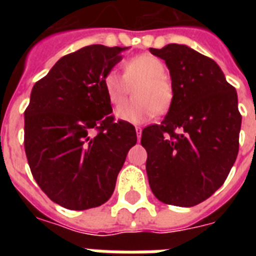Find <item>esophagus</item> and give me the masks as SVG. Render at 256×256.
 I'll return each mask as SVG.
<instances>
[{"label": "esophagus", "instance_id": "obj_1", "mask_svg": "<svg viewBox=\"0 0 256 256\" xmlns=\"http://www.w3.org/2000/svg\"><path fill=\"white\" fill-rule=\"evenodd\" d=\"M136 138H138V140H140V136H142V128L136 126Z\"/></svg>", "mask_w": 256, "mask_h": 256}]
</instances>
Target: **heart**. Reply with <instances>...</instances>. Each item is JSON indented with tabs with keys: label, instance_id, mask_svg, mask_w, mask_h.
<instances>
[{
	"label": "heart",
	"instance_id": "obj_1",
	"mask_svg": "<svg viewBox=\"0 0 256 256\" xmlns=\"http://www.w3.org/2000/svg\"><path fill=\"white\" fill-rule=\"evenodd\" d=\"M166 66L160 58L140 54L124 64V76L108 72L104 77V90L114 106L124 102L134 86V100L116 110L120 120L142 122L164 112L174 98V88L166 76Z\"/></svg>",
	"mask_w": 256,
	"mask_h": 256
}]
</instances>
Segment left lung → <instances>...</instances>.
Instances as JSON below:
<instances>
[{"instance_id":"obj_1","label":"left lung","mask_w":256,"mask_h":256,"mask_svg":"<svg viewBox=\"0 0 256 256\" xmlns=\"http://www.w3.org/2000/svg\"><path fill=\"white\" fill-rule=\"evenodd\" d=\"M152 54L166 62L174 88L168 116L142 130L152 194L191 207L222 186L239 152L238 96L211 58L170 44Z\"/></svg>"}]
</instances>
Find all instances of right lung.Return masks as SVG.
Here are the masks:
<instances>
[{
	"instance_id": "right-lung-1",
	"label": "right lung",
	"mask_w": 256,
	"mask_h": 256,
	"mask_svg": "<svg viewBox=\"0 0 256 256\" xmlns=\"http://www.w3.org/2000/svg\"><path fill=\"white\" fill-rule=\"evenodd\" d=\"M126 48L90 45L62 57L36 82L25 110L26 158L53 202L88 210L108 202L136 128L114 120L104 77Z\"/></svg>"
}]
</instances>
